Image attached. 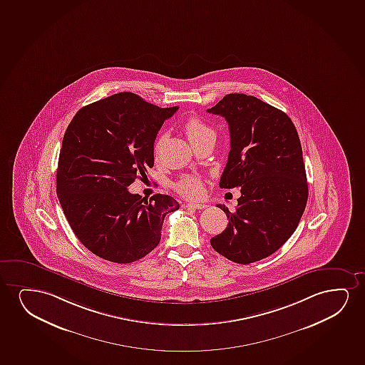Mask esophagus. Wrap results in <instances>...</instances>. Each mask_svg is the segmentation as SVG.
<instances>
[{"label": "esophagus", "instance_id": "obj_1", "mask_svg": "<svg viewBox=\"0 0 365 365\" xmlns=\"http://www.w3.org/2000/svg\"><path fill=\"white\" fill-rule=\"evenodd\" d=\"M185 207L187 208H193L198 209V210H202V209H205L208 205H205V204H199V203H188L185 204Z\"/></svg>", "mask_w": 365, "mask_h": 365}]
</instances>
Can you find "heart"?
Masks as SVG:
<instances>
[{"label": "heart", "instance_id": "heart-1", "mask_svg": "<svg viewBox=\"0 0 365 365\" xmlns=\"http://www.w3.org/2000/svg\"><path fill=\"white\" fill-rule=\"evenodd\" d=\"M183 128H185V135L192 145L199 143L203 138L214 136L213 128H210L203 118H199L197 115H192L187 118ZM165 140H166L165 135H161L160 138H157L155 146H153L155 156H157L161 151V147L165 143ZM175 190L180 195H185V198H199L203 193V180L197 175H183L182 178L175 182Z\"/></svg>", "mask_w": 365, "mask_h": 365}]
</instances>
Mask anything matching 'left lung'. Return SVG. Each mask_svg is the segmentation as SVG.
<instances>
[{
	"label": "left lung",
	"instance_id": "8db88e82",
	"mask_svg": "<svg viewBox=\"0 0 365 365\" xmlns=\"http://www.w3.org/2000/svg\"><path fill=\"white\" fill-rule=\"evenodd\" d=\"M229 123L230 151L219 185L240 187L235 212L210 239L214 250L247 265L279 250L294 234L308 198L299 133L284 111L255 96L227 94L212 109Z\"/></svg>",
	"mask_w": 365,
	"mask_h": 365
}]
</instances>
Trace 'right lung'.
Masks as SVG:
<instances>
[{
	"mask_svg": "<svg viewBox=\"0 0 365 365\" xmlns=\"http://www.w3.org/2000/svg\"><path fill=\"white\" fill-rule=\"evenodd\" d=\"M178 110L158 108L123 91L81 108L68 125L57 170V195L66 220L93 254L116 264L143 259L160 244L170 195L150 200L128 185L153 167V145Z\"/></svg>",
	"mask_w": 365,
	"mask_h": 365,
	"instance_id": "right-lung-1",
	"label": "right lung"
}]
</instances>
